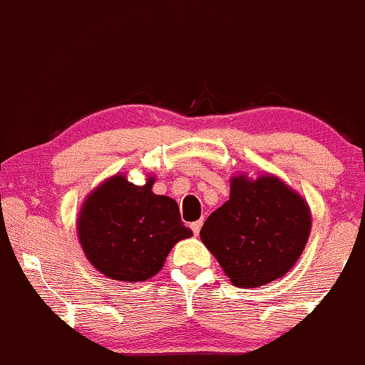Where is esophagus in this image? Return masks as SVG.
<instances>
[{
	"label": "esophagus",
	"instance_id": "obj_1",
	"mask_svg": "<svg viewBox=\"0 0 365 365\" xmlns=\"http://www.w3.org/2000/svg\"><path fill=\"white\" fill-rule=\"evenodd\" d=\"M201 225H203V220L192 222V224H191V230H192V232H195V235H198V234H200V230H201Z\"/></svg>",
	"mask_w": 365,
	"mask_h": 365
}]
</instances>
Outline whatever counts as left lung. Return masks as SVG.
<instances>
[{
	"instance_id": "8db88e82",
	"label": "left lung",
	"mask_w": 365,
	"mask_h": 365,
	"mask_svg": "<svg viewBox=\"0 0 365 365\" xmlns=\"http://www.w3.org/2000/svg\"><path fill=\"white\" fill-rule=\"evenodd\" d=\"M311 232L306 200L275 175H235L229 200L201 227L200 237L234 285H267L302 255Z\"/></svg>"
}]
</instances>
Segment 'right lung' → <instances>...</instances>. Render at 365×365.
<instances>
[{"instance_id": "add662e5", "label": "right lung", "mask_w": 365, "mask_h": 365, "mask_svg": "<svg viewBox=\"0 0 365 365\" xmlns=\"http://www.w3.org/2000/svg\"><path fill=\"white\" fill-rule=\"evenodd\" d=\"M126 175H113L96 187L80 210L78 241L87 259L102 275L119 282H145L157 275L181 239L191 237L178 203Z\"/></svg>"}]
</instances>
